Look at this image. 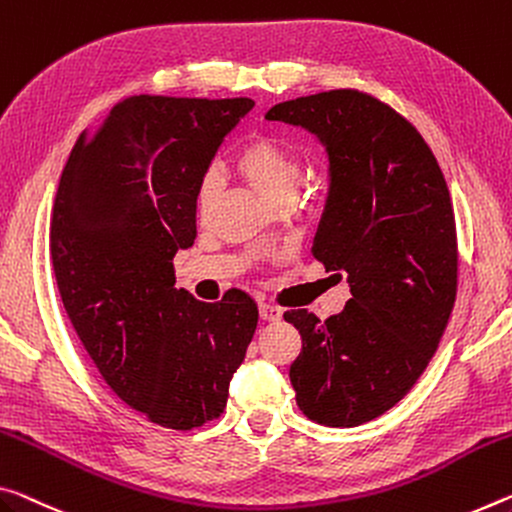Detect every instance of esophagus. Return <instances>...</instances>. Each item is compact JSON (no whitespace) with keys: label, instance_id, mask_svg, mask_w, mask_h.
Instances as JSON below:
<instances>
[{"label":"esophagus","instance_id":"1","mask_svg":"<svg viewBox=\"0 0 512 512\" xmlns=\"http://www.w3.org/2000/svg\"><path fill=\"white\" fill-rule=\"evenodd\" d=\"M259 316H262L264 321H280L282 319V310H280L278 305L259 303Z\"/></svg>","mask_w":512,"mask_h":512}]
</instances>
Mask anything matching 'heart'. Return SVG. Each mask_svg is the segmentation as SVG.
Masks as SVG:
<instances>
[{
  "label": "heart",
  "mask_w": 512,
  "mask_h": 512,
  "mask_svg": "<svg viewBox=\"0 0 512 512\" xmlns=\"http://www.w3.org/2000/svg\"><path fill=\"white\" fill-rule=\"evenodd\" d=\"M239 175L253 189L275 207L282 202H294L298 186L303 182V166L294 152L278 143L271 136H255L237 154ZM221 193V175L216 170L202 175L196 189V214L200 221H207Z\"/></svg>",
  "instance_id": "1"
}]
</instances>
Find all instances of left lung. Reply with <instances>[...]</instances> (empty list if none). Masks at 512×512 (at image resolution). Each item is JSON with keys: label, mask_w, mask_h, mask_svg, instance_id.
<instances>
[{"label": "left lung", "mask_w": 512, "mask_h": 512, "mask_svg": "<svg viewBox=\"0 0 512 512\" xmlns=\"http://www.w3.org/2000/svg\"><path fill=\"white\" fill-rule=\"evenodd\" d=\"M266 120L303 127L326 148L330 189L312 253L351 285L326 321L285 312L303 339L289 367L296 403L321 426H360L410 392L449 323L458 289L449 189L417 129L367 93L296 97Z\"/></svg>", "instance_id": "left-lung-1"}]
</instances>
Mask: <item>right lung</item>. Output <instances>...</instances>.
<instances>
[{
	"instance_id": "right-lung-1",
	"label": "right lung",
	"mask_w": 512,
	"mask_h": 512,
	"mask_svg": "<svg viewBox=\"0 0 512 512\" xmlns=\"http://www.w3.org/2000/svg\"><path fill=\"white\" fill-rule=\"evenodd\" d=\"M253 107L125 97L79 136L56 191L50 250L72 328L118 399L173 431L221 417L257 328L246 291L202 303L173 269L196 239L202 175Z\"/></svg>"
}]
</instances>
